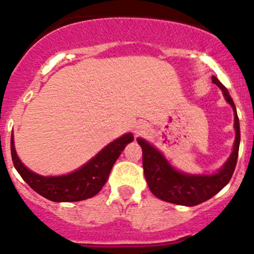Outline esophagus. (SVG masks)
I'll return each instance as SVG.
<instances>
[{"label":"esophagus","mask_w":254,"mask_h":254,"mask_svg":"<svg viewBox=\"0 0 254 254\" xmlns=\"http://www.w3.org/2000/svg\"><path fill=\"white\" fill-rule=\"evenodd\" d=\"M147 131H148V127H147V124H145V123L140 122L135 125V135H136V136L146 134Z\"/></svg>","instance_id":"esophagus-1"}]
</instances>
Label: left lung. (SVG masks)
Segmentation results:
<instances>
[{
    "mask_svg": "<svg viewBox=\"0 0 254 254\" xmlns=\"http://www.w3.org/2000/svg\"><path fill=\"white\" fill-rule=\"evenodd\" d=\"M211 81L221 89L226 102L234 109L236 137H235L231 155L225 165L212 175H188L176 170L163 156V153L155 146L141 137H137V143L142 148V166L146 182L153 195L161 200L177 205H198L219 193L229 183L234 175L241 140L240 122H238L236 107L226 87L215 76H212Z\"/></svg>",
    "mask_w": 254,
    "mask_h": 254,
    "instance_id": "8db88e82",
    "label": "left lung"
}]
</instances>
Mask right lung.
Segmentation results:
<instances>
[{"instance_id": "obj_1", "label": "right lung", "mask_w": 254, "mask_h": 254, "mask_svg": "<svg viewBox=\"0 0 254 254\" xmlns=\"http://www.w3.org/2000/svg\"><path fill=\"white\" fill-rule=\"evenodd\" d=\"M131 132L124 134L102 148L93 158L68 175L40 176L28 170L18 157L14 148L13 132L11 136V155L14 168L25 183L44 198L56 203L84 200L99 193L108 179L113 165L127 143L132 142Z\"/></svg>"}]
</instances>
